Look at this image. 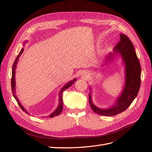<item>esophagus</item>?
Here are the masks:
<instances>
[{"mask_svg": "<svg viewBox=\"0 0 152 152\" xmlns=\"http://www.w3.org/2000/svg\"><path fill=\"white\" fill-rule=\"evenodd\" d=\"M80 75L81 76H83V77H86L87 75V72L85 70H82L80 72Z\"/></svg>", "mask_w": 152, "mask_h": 152, "instance_id": "34e87169", "label": "esophagus"}]
</instances>
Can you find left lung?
Listing matches in <instances>:
<instances>
[{
  "instance_id": "8db88e82",
  "label": "left lung",
  "mask_w": 152,
  "mask_h": 152,
  "mask_svg": "<svg viewBox=\"0 0 152 152\" xmlns=\"http://www.w3.org/2000/svg\"><path fill=\"white\" fill-rule=\"evenodd\" d=\"M117 56L122 59L124 65L125 83L121 94L115 102L108 108H101L96 106L92 99V87H89V102L93 111L101 115L112 116L126 110L134 101L138 93L141 85V66L139 59L134 48V45L128 37L120 34V42L115 45L113 52H110L105 57L102 66H108L113 62Z\"/></svg>"
}]
</instances>
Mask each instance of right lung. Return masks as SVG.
<instances>
[{
	"label": "right lung",
	"instance_id": "obj_1",
	"mask_svg": "<svg viewBox=\"0 0 152 152\" xmlns=\"http://www.w3.org/2000/svg\"><path fill=\"white\" fill-rule=\"evenodd\" d=\"M26 42H27V41L26 40L25 42H24V44H23V45H25ZM23 50H24V48H22V49H21L19 54H18V56H17L15 62H14L13 65H12V79H11V88H12V92L13 96H14V97H15V99L16 100V102H18V104H19L20 108L23 110V111L25 112L26 113L29 114V113L26 111V110L23 107V105L21 104L19 99H18V98L17 97V95L16 94V81H15L16 69L18 62V61H19V58L21 56V55L23 53ZM76 80H77V79H73V80H72L70 81H69L68 83H66L65 86H64L62 87V88L60 89V91H59V93L58 94L59 104H58V107L56 108V109L53 112H52L49 115V117H50V118L54 117L55 116L58 115L59 113H61V112H62L63 107V98H62V94H63V91H65V90H66V89H67L68 88H69V87H70L73 83H74L75 81H76Z\"/></svg>",
	"mask_w": 152,
	"mask_h": 152
}]
</instances>
